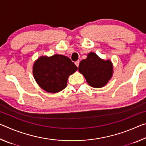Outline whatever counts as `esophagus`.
I'll return each instance as SVG.
<instances>
[{"label":"esophagus","mask_w":146,"mask_h":146,"mask_svg":"<svg viewBox=\"0 0 146 146\" xmlns=\"http://www.w3.org/2000/svg\"><path fill=\"white\" fill-rule=\"evenodd\" d=\"M79 63H80V62H79V60L76 61L75 62V64H76V66H77V67H78V66H79Z\"/></svg>","instance_id":"obj_1"}]
</instances>
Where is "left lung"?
Instances as JSON below:
<instances>
[{
  "label": "left lung",
  "instance_id": "obj_1",
  "mask_svg": "<svg viewBox=\"0 0 146 146\" xmlns=\"http://www.w3.org/2000/svg\"><path fill=\"white\" fill-rule=\"evenodd\" d=\"M78 71L89 85L99 88L104 86L111 78L113 66L110 60H104L95 53H90L79 64Z\"/></svg>",
  "mask_w": 146,
  "mask_h": 146
}]
</instances>
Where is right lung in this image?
I'll return each instance as SVG.
<instances>
[{
	"label": "right lung",
	"mask_w": 146,
	"mask_h": 146,
	"mask_svg": "<svg viewBox=\"0 0 146 146\" xmlns=\"http://www.w3.org/2000/svg\"><path fill=\"white\" fill-rule=\"evenodd\" d=\"M78 68L70 58L61 55L41 56L33 68L35 79L41 88L49 93H58L67 86L68 76Z\"/></svg>",
	"instance_id": "1"
}]
</instances>
